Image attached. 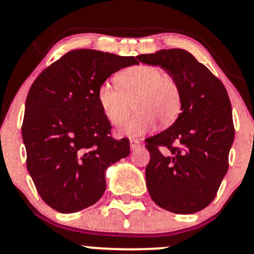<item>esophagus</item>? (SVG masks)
<instances>
[{"instance_id":"1","label":"esophagus","mask_w":254,"mask_h":254,"mask_svg":"<svg viewBox=\"0 0 254 254\" xmlns=\"http://www.w3.org/2000/svg\"><path fill=\"white\" fill-rule=\"evenodd\" d=\"M130 145H131V149L132 150L138 149V148L141 147V141H139V139H136V138H131Z\"/></svg>"}]
</instances>
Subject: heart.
Listing matches in <instances>:
<instances>
[{
	"label": "heart",
	"mask_w": 254,
	"mask_h": 254,
	"mask_svg": "<svg viewBox=\"0 0 254 254\" xmlns=\"http://www.w3.org/2000/svg\"><path fill=\"white\" fill-rule=\"evenodd\" d=\"M119 87L104 82L97 92L98 103L113 125L125 123L135 104L138 113L121 129L127 136H138L153 129L157 121L164 127L173 124L183 107L179 83L161 68L139 64L125 69L117 76Z\"/></svg>",
	"instance_id": "heart-1"
}]
</instances>
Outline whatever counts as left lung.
<instances>
[{"label":"left lung","mask_w":254,"mask_h":254,"mask_svg":"<svg viewBox=\"0 0 254 254\" xmlns=\"http://www.w3.org/2000/svg\"><path fill=\"white\" fill-rule=\"evenodd\" d=\"M139 62L160 65L179 83L183 107L168 129L145 139L150 160L147 188L160 208L193 214L216 196L228 171L234 141L232 105L223 83L183 49L139 55Z\"/></svg>","instance_id":"8db88e82"}]
</instances>
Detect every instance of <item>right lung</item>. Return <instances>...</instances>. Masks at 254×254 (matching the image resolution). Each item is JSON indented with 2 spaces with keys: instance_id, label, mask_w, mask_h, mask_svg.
Wrapping results in <instances>:
<instances>
[{
  "instance_id": "1",
  "label": "right lung",
  "mask_w": 254,
  "mask_h": 254,
  "mask_svg": "<svg viewBox=\"0 0 254 254\" xmlns=\"http://www.w3.org/2000/svg\"><path fill=\"white\" fill-rule=\"evenodd\" d=\"M137 64L135 57L80 49L40 72L25 105L26 165L42 199L62 214L80 211L106 190L107 167L130 154L115 139L97 92L111 75Z\"/></svg>"
}]
</instances>
